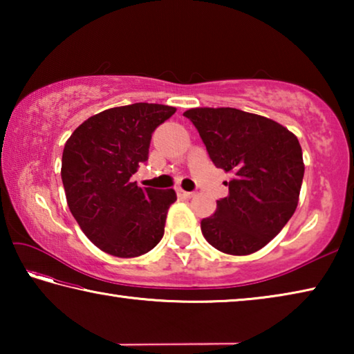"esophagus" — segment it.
Wrapping results in <instances>:
<instances>
[{
    "label": "esophagus",
    "instance_id": "esophagus-1",
    "mask_svg": "<svg viewBox=\"0 0 354 354\" xmlns=\"http://www.w3.org/2000/svg\"><path fill=\"white\" fill-rule=\"evenodd\" d=\"M178 195L184 196V198H194V196H195L194 192H185L183 189H178Z\"/></svg>",
    "mask_w": 354,
    "mask_h": 354
}]
</instances>
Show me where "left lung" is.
Segmentation results:
<instances>
[{"mask_svg":"<svg viewBox=\"0 0 354 354\" xmlns=\"http://www.w3.org/2000/svg\"><path fill=\"white\" fill-rule=\"evenodd\" d=\"M217 169L231 173L230 194L201 220L206 241L221 253L247 256L266 247L295 212L304 164L297 136L273 120L234 107L184 112Z\"/></svg>","mask_w":354,"mask_h":354,"instance_id":"left-lung-1","label":"left lung"}]
</instances>
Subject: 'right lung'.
<instances>
[{
    "mask_svg": "<svg viewBox=\"0 0 354 354\" xmlns=\"http://www.w3.org/2000/svg\"><path fill=\"white\" fill-rule=\"evenodd\" d=\"M175 107L136 103L87 118L65 142L61 176L67 205L88 241L117 257L148 253L164 236L173 189L131 181L148 159L153 131Z\"/></svg>",
    "mask_w": 354,
    "mask_h": 354,
    "instance_id": "obj_1",
    "label": "right lung"
}]
</instances>
